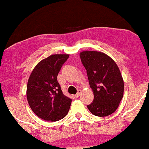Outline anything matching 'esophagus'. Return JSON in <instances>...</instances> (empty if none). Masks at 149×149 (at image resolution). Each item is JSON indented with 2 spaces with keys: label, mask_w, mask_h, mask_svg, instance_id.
I'll return each instance as SVG.
<instances>
[{
  "label": "esophagus",
  "mask_w": 149,
  "mask_h": 149,
  "mask_svg": "<svg viewBox=\"0 0 149 149\" xmlns=\"http://www.w3.org/2000/svg\"><path fill=\"white\" fill-rule=\"evenodd\" d=\"M81 91H80V90H79L77 93L76 95H75V97H79V95H81Z\"/></svg>",
  "instance_id": "1"
}]
</instances>
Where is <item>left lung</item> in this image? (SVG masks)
<instances>
[{
	"label": "left lung",
	"mask_w": 149,
	"mask_h": 149,
	"mask_svg": "<svg viewBox=\"0 0 149 149\" xmlns=\"http://www.w3.org/2000/svg\"><path fill=\"white\" fill-rule=\"evenodd\" d=\"M80 58L94 93V100L88 108L95 116L111 115L124 94V81L118 66L107 54L97 51L81 52Z\"/></svg>",
	"instance_id": "obj_1"
}]
</instances>
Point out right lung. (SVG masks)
Returning a JSON list of instances; mask_svg holds the SVG:
<instances>
[{
    "instance_id": "1",
    "label": "right lung",
    "mask_w": 149,
    "mask_h": 149,
    "mask_svg": "<svg viewBox=\"0 0 149 149\" xmlns=\"http://www.w3.org/2000/svg\"><path fill=\"white\" fill-rule=\"evenodd\" d=\"M68 54H52L40 61L28 79L27 99L31 109L40 118L56 122L68 113L72 100L63 95L57 76Z\"/></svg>"
}]
</instances>
